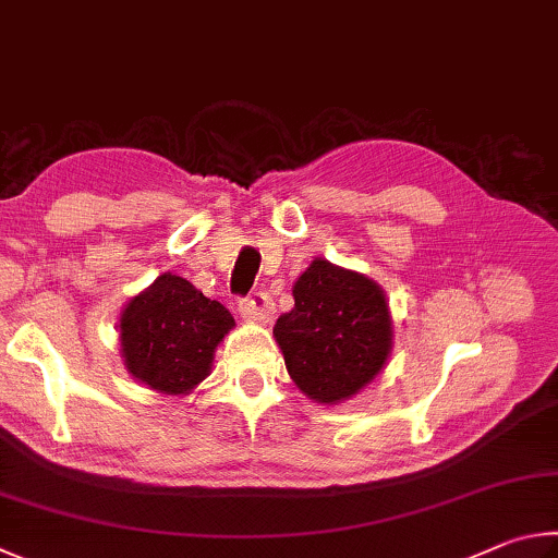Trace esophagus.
I'll return each mask as SVG.
<instances>
[{
	"label": "esophagus",
	"mask_w": 558,
	"mask_h": 558,
	"mask_svg": "<svg viewBox=\"0 0 558 558\" xmlns=\"http://www.w3.org/2000/svg\"><path fill=\"white\" fill-rule=\"evenodd\" d=\"M240 314L242 318L264 324V320H269L274 314V301L269 294H264V291H252L247 299L240 301Z\"/></svg>",
	"instance_id": "1"
}]
</instances>
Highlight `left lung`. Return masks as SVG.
Returning a JSON list of instances; mask_svg holds the SVG:
<instances>
[{
	"label": "left lung",
	"mask_w": 558,
	"mask_h": 558,
	"mask_svg": "<svg viewBox=\"0 0 558 558\" xmlns=\"http://www.w3.org/2000/svg\"><path fill=\"white\" fill-rule=\"evenodd\" d=\"M274 338L301 392L336 404L383 369L392 320L375 281L314 259L294 284V308L277 318Z\"/></svg>",
	"instance_id": "left-lung-1"
}]
</instances>
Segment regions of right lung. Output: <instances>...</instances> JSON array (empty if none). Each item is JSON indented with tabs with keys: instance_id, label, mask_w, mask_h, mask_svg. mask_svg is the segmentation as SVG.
<instances>
[{
	"instance_id": "obj_1",
	"label": "right lung",
	"mask_w": 558,
	"mask_h": 558,
	"mask_svg": "<svg viewBox=\"0 0 558 558\" xmlns=\"http://www.w3.org/2000/svg\"><path fill=\"white\" fill-rule=\"evenodd\" d=\"M232 326L234 318L218 301L175 274H161L124 308V365L156 392L185 395L208 377L215 348Z\"/></svg>"
}]
</instances>
